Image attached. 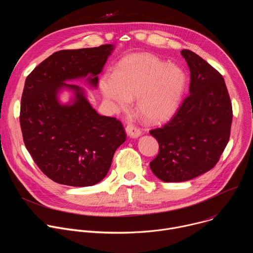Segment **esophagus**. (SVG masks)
Instances as JSON below:
<instances>
[{
    "label": "esophagus",
    "mask_w": 253,
    "mask_h": 253,
    "mask_svg": "<svg viewBox=\"0 0 253 253\" xmlns=\"http://www.w3.org/2000/svg\"><path fill=\"white\" fill-rule=\"evenodd\" d=\"M126 133L131 137V138H137L141 135V130L136 127L133 124H128L126 127Z\"/></svg>",
    "instance_id": "esophagus-1"
}]
</instances>
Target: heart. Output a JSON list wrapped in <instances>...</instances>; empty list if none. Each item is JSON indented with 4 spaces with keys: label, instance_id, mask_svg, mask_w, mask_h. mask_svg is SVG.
<instances>
[{
    "label": "heart",
    "instance_id": "heart-1",
    "mask_svg": "<svg viewBox=\"0 0 253 253\" xmlns=\"http://www.w3.org/2000/svg\"><path fill=\"white\" fill-rule=\"evenodd\" d=\"M186 85L184 71L151 54H137L123 59L115 74L100 81L105 98L117 109H125L136 100V110L148 123L169 120L178 109Z\"/></svg>",
    "mask_w": 253,
    "mask_h": 253
}]
</instances>
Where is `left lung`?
<instances>
[{"mask_svg": "<svg viewBox=\"0 0 253 253\" xmlns=\"http://www.w3.org/2000/svg\"><path fill=\"white\" fill-rule=\"evenodd\" d=\"M181 55L190 70L189 95L168 123L150 131L159 144L150 168L164 182L187 181L212 169L229 141L232 123L222 75L190 50Z\"/></svg>", "mask_w": 253, "mask_h": 253, "instance_id": "left-lung-1", "label": "left lung"}]
</instances>
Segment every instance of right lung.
<instances>
[{
    "instance_id": "add662e5",
    "label": "right lung",
    "mask_w": 253,
    "mask_h": 253,
    "mask_svg": "<svg viewBox=\"0 0 253 253\" xmlns=\"http://www.w3.org/2000/svg\"><path fill=\"white\" fill-rule=\"evenodd\" d=\"M113 49L108 44L56 52L26 79L20 110L25 146L41 171L59 184H97L126 140L119 120L98 114L81 87L65 83L88 76L89 84L97 87L98 74ZM63 87L76 94L70 104L57 100Z\"/></svg>"
}]
</instances>
